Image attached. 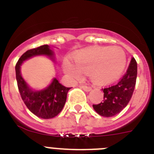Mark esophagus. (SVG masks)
Wrapping results in <instances>:
<instances>
[{"label":"esophagus","instance_id":"esophagus-1","mask_svg":"<svg viewBox=\"0 0 154 154\" xmlns=\"http://www.w3.org/2000/svg\"><path fill=\"white\" fill-rule=\"evenodd\" d=\"M81 88L83 89V90H85V92H89V91L92 90V87L87 86V85H82Z\"/></svg>","mask_w":154,"mask_h":154}]
</instances>
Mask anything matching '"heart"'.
<instances>
[{
	"label": "heart",
	"mask_w": 154,
	"mask_h": 154,
	"mask_svg": "<svg viewBox=\"0 0 154 154\" xmlns=\"http://www.w3.org/2000/svg\"><path fill=\"white\" fill-rule=\"evenodd\" d=\"M75 63L69 59L63 62L64 70L74 79L89 73L95 83L107 84L119 77L126 65V55L118 46H97L85 48L73 56Z\"/></svg>",
	"instance_id": "b5f03b06"
}]
</instances>
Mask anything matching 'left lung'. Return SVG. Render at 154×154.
Returning a JSON list of instances; mask_svg holds the SVG:
<instances>
[{"instance_id":"obj_1","label":"left lung","mask_w":154,"mask_h":154,"mask_svg":"<svg viewBox=\"0 0 154 154\" xmlns=\"http://www.w3.org/2000/svg\"><path fill=\"white\" fill-rule=\"evenodd\" d=\"M137 76V63L132 58L123 76L116 83L102 90L104 92L103 100L99 104L92 105L96 112L104 117H112L127 106L135 89Z\"/></svg>"}]
</instances>
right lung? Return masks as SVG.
<instances>
[{"label": "right lung", "mask_w": 154, "mask_h": 154, "mask_svg": "<svg viewBox=\"0 0 154 154\" xmlns=\"http://www.w3.org/2000/svg\"><path fill=\"white\" fill-rule=\"evenodd\" d=\"M38 55L52 56L53 53L48 45L39 46L24 52L16 63L15 72L17 87L21 99L28 109L38 117L51 119L62 110L67 94L71 88H67L54 79L50 85L42 91H32L26 84L21 75V65L24 60Z\"/></svg>", "instance_id": "add662e5"}]
</instances>
